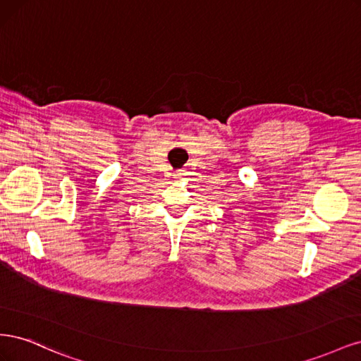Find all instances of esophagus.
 Returning a JSON list of instances; mask_svg holds the SVG:
<instances>
[{
	"label": "esophagus",
	"mask_w": 361,
	"mask_h": 361,
	"mask_svg": "<svg viewBox=\"0 0 361 361\" xmlns=\"http://www.w3.org/2000/svg\"><path fill=\"white\" fill-rule=\"evenodd\" d=\"M180 171H182V170H180ZM180 171H178L176 174H174V176H176V178H180V176H182V173H180Z\"/></svg>",
	"instance_id": "1"
}]
</instances>
